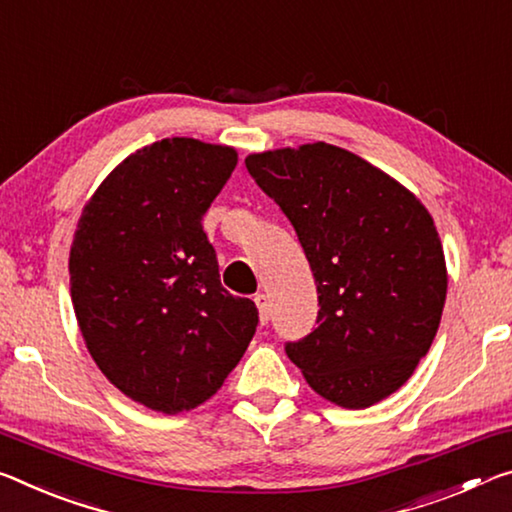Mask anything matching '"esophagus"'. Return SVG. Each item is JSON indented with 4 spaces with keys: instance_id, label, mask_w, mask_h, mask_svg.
I'll return each instance as SVG.
<instances>
[{
    "instance_id": "34e87169",
    "label": "esophagus",
    "mask_w": 512,
    "mask_h": 512,
    "mask_svg": "<svg viewBox=\"0 0 512 512\" xmlns=\"http://www.w3.org/2000/svg\"><path fill=\"white\" fill-rule=\"evenodd\" d=\"M255 305L259 310V321L262 323H269L271 319V300L266 294H255Z\"/></svg>"
}]
</instances>
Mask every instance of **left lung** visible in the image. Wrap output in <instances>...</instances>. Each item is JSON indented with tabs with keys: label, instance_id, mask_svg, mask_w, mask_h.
<instances>
[{
	"label": "left lung",
	"instance_id": "obj_1",
	"mask_svg": "<svg viewBox=\"0 0 512 512\" xmlns=\"http://www.w3.org/2000/svg\"><path fill=\"white\" fill-rule=\"evenodd\" d=\"M314 273L319 314L287 342L316 394L360 410L396 392L431 348L446 298L435 223L408 189L330 143L250 154Z\"/></svg>",
	"mask_w": 512,
	"mask_h": 512
}]
</instances>
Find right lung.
<instances>
[{"label": "right lung", "instance_id": "obj_1", "mask_svg": "<svg viewBox=\"0 0 512 512\" xmlns=\"http://www.w3.org/2000/svg\"><path fill=\"white\" fill-rule=\"evenodd\" d=\"M237 152L161 139L100 184L70 248V294L100 371L129 399L177 415L214 396L259 323L221 285L202 216Z\"/></svg>", "mask_w": 512, "mask_h": 512}]
</instances>
